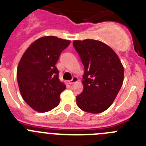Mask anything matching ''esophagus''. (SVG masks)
I'll use <instances>...</instances> for the list:
<instances>
[{
  "label": "esophagus",
  "instance_id": "34e87169",
  "mask_svg": "<svg viewBox=\"0 0 146 146\" xmlns=\"http://www.w3.org/2000/svg\"><path fill=\"white\" fill-rule=\"evenodd\" d=\"M78 80V78H77V77H72V79L71 80L69 81V83L70 85L73 84V83H74L75 82H77V81Z\"/></svg>",
  "mask_w": 146,
  "mask_h": 146
}]
</instances>
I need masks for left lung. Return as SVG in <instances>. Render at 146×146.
<instances>
[{"label":"left lung","mask_w":146,"mask_h":146,"mask_svg":"<svg viewBox=\"0 0 146 146\" xmlns=\"http://www.w3.org/2000/svg\"><path fill=\"white\" fill-rule=\"evenodd\" d=\"M73 46L84 66L83 91L76 96L83 111L100 113L110 106L123 81V67L116 53L99 41H74Z\"/></svg>","instance_id":"1"}]
</instances>
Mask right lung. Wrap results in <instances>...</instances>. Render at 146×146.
I'll return each instance as SVG.
<instances>
[{
  "instance_id": "obj_1",
  "label": "right lung",
  "mask_w": 146,
  "mask_h": 146,
  "mask_svg": "<svg viewBox=\"0 0 146 146\" xmlns=\"http://www.w3.org/2000/svg\"><path fill=\"white\" fill-rule=\"evenodd\" d=\"M70 41L44 36L32 44L23 54L17 71L18 86L24 101L40 113L48 112L60 102L66 86L58 79L55 64Z\"/></svg>"
}]
</instances>
